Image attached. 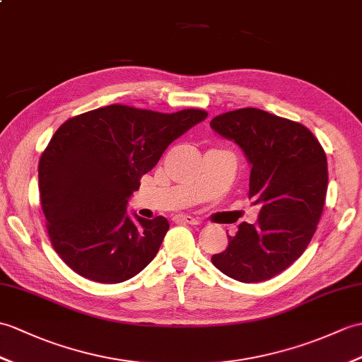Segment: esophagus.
<instances>
[{
    "mask_svg": "<svg viewBox=\"0 0 362 362\" xmlns=\"http://www.w3.org/2000/svg\"><path fill=\"white\" fill-rule=\"evenodd\" d=\"M174 222H182V223H189V225H197L199 223L196 217L188 216V214H175Z\"/></svg>",
    "mask_w": 362,
    "mask_h": 362,
    "instance_id": "1",
    "label": "esophagus"
}]
</instances>
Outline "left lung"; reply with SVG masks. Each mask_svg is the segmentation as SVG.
<instances>
[{"label": "left lung", "instance_id": "left-lung-1", "mask_svg": "<svg viewBox=\"0 0 362 362\" xmlns=\"http://www.w3.org/2000/svg\"><path fill=\"white\" fill-rule=\"evenodd\" d=\"M209 124L245 153L248 199L260 206L256 223L242 222L211 262L239 282L272 279L304 253L317 228L329 183L325 151L304 124L262 109H236Z\"/></svg>", "mask_w": 362, "mask_h": 362}]
</instances>
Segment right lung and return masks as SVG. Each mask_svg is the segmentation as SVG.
I'll return each mask as SVG.
<instances>
[{
  "mask_svg": "<svg viewBox=\"0 0 362 362\" xmlns=\"http://www.w3.org/2000/svg\"><path fill=\"white\" fill-rule=\"evenodd\" d=\"M204 109L173 114L109 105L66 120L38 163L46 228L57 255L86 279L119 284L140 273L170 223L126 214V204L165 149L205 120Z\"/></svg>",
  "mask_w": 362,
  "mask_h": 362,
  "instance_id": "right-lung-1",
  "label": "right lung"
}]
</instances>
